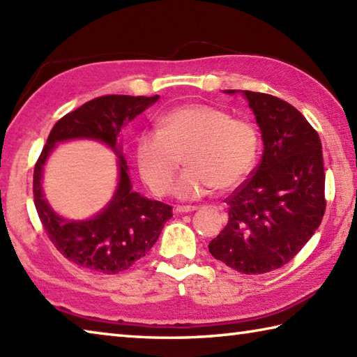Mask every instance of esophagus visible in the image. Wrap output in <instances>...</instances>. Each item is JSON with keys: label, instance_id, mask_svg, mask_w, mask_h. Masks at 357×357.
<instances>
[{"label": "esophagus", "instance_id": "34e87169", "mask_svg": "<svg viewBox=\"0 0 357 357\" xmlns=\"http://www.w3.org/2000/svg\"><path fill=\"white\" fill-rule=\"evenodd\" d=\"M197 209H198L197 206H178L176 207V212L184 213V212H193V211H197Z\"/></svg>", "mask_w": 357, "mask_h": 357}]
</instances>
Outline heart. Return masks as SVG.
Segmentation results:
<instances>
[{
	"instance_id": "1",
	"label": "heart",
	"mask_w": 357,
	"mask_h": 357,
	"mask_svg": "<svg viewBox=\"0 0 357 357\" xmlns=\"http://www.w3.org/2000/svg\"><path fill=\"white\" fill-rule=\"evenodd\" d=\"M261 137L248 120L209 105H183L160 114L156 129L140 132L135 164L142 179L158 195L170 192L173 178L187 164L174 193L183 199L209 192L234 189L255 170Z\"/></svg>"
}]
</instances>
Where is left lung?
<instances>
[{
  "instance_id": "1",
  "label": "left lung",
  "mask_w": 357,
  "mask_h": 357,
  "mask_svg": "<svg viewBox=\"0 0 357 357\" xmlns=\"http://www.w3.org/2000/svg\"><path fill=\"white\" fill-rule=\"evenodd\" d=\"M243 95L261 128L264 154L225 199L228 225L209 251L238 273L261 275L291 261L320 226L325 168L319 134L298 109L268 93Z\"/></svg>"
}]
</instances>
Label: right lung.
I'll use <instances>...</instances> for the list:
<instances>
[{"instance_id":"right-lung-1","label":"right lung","mask_w":357,"mask_h":357,"mask_svg":"<svg viewBox=\"0 0 357 357\" xmlns=\"http://www.w3.org/2000/svg\"><path fill=\"white\" fill-rule=\"evenodd\" d=\"M158 98L159 95H105L87 101L56 123L36 162L32 192L38 218L57 251L79 267L106 275L128 270L148 255L173 215L172 206L131 190L126 162L116 150L123 123L144 112ZM79 137L101 139L116 150L121 158V183L112 204L101 214L86 222H70L56 216L44 201L41 168L57 141Z\"/></svg>"}]
</instances>
